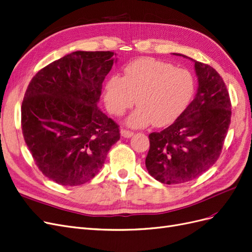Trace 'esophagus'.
<instances>
[{
	"label": "esophagus",
	"instance_id": "1",
	"mask_svg": "<svg viewBox=\"0 0 252 252\" xmlns=\"http://www.w3.org/2000/svg\"><path fill=\"white\" fill-rule=\"evenodd\" d=\"M121 134H122V136H124V137L129 138V137H131L133 135V132L132 131H129V130L122 129V130H121Z\"/></svg>",
	"mask_w": 252,
	"mask_h": 252
}]
</instances>
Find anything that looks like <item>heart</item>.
<instances>
[{"mask_svg":"<svg viewBox=\"0 0 252 252\" xmlns=\"http://www.w3.org/2000/svg\"><path fill=\"white\" fill-rule=\"evenodd\" d=\"M195 94L189 71L154 58H140L128 63L122 78L114 76L105 84L104 100L115 116H123L137 101L138 107L127 119L132 128L154 123L168 126L184 114Z\"/></svg>","mask_w":252,"mask_h":252,"instance_id":"b5f03b06","label":"heart"}]
</instances>
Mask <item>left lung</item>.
Instances as JSON below:
<instances>
[{
    "label": "left lung",
    "mask_w": 252,
    "mask_h": 252,
    "mask_svg": "<svg viewBox=\"0 0 252 252\" xmlns=\"http://www.w3.org/2000/svg\"><path fill=\"white\" fill-rule=\"evenodd\" d=\"M173 55L195 63L198 89L194 100L174 123L149 134L146 168L166 185L193 180L213 166L220 156L231 118L229 94L218 72L186 55Z\"/></svg>",
    "instance_id": "obj_1"
}]
</instances>
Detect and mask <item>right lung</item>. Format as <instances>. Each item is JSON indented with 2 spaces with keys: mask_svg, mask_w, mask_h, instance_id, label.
I'll use <instances>...</instances> for the list:
<instances>
[{
  "mask_svg": "<svg viewBox=\"0 0 252 252\" xmlns=\"http://www.w3.org/2000/svg\"><path fill=\"white\" fill-rule=\"evenodd\" d=\"M110 51H76L32 78L22 103L25 142L38 169L62 186L96 176L120 130L97 106L102 83L117 63Z\"/></svg>",
  "mask_w": 252,
  "mask_h": 252,
  "instance_id": "add662e5",
  "label": "right lung"
}]
</instances>
